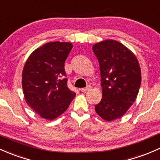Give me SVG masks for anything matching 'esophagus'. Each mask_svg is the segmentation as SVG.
<instances>
[{"label": "esophagus", "instance_id": "obj_1", "mask_svg": "<svg viewBox=\"0 0 160 160\" xmlns=\"http://www.w3.org/2000/svg\"><path fill=\"white\" fill-rule=\"evenodd\" d=\"M90 89H91V86H87V87L80 89V90H81V92H83V93H85V92L88 91V90H90Z\"/></svg>", "mask_w": 160, "mask_h": 160}]
</instances>
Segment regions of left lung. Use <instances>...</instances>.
<instances>
[{"instance_id":"1","label":"left lung","mask_w":160,"mask_h":160,"mask_svg":"<svg viewBox=\"0 0 160 160\" xmlns=\"http://www.w3.org/2000/svg\"><path fill=\"white\" fill-rule=\"evenodd\" d=\"M93 51L100 64L102 97L95 105L97 113L107 121L120 118L135 102L141 71L135 55L120 42L106 40Z\"/></svg>"}]
</instances>
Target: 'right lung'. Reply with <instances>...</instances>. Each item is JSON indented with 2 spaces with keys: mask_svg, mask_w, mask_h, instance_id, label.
Instances as JSON below:
<instances>
[{
  "mask_svg": "<svg viewBox=\"0 0 160 160\" xmlns=\"http://www.w3.org/2000/svg\"><path fill=\"white\" fill-rule=\"evenodd\" d=\"M73 45L50 42L35 50L25 63L22 87L27 103L41 117L57 118L68 108L76 93L67 87L64 63Z\"/></svg>",
  "mask_w": 160,
  "mask_h": 160,
  "instance_id": "add662e5",
  "label": "right lung"
}]
</instances>
